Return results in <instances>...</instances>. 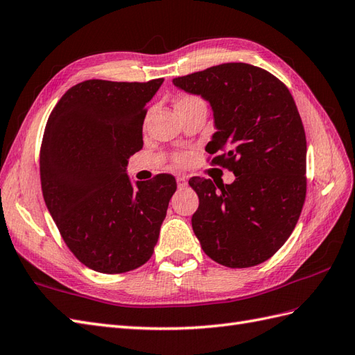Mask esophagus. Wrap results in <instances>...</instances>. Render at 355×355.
Wrapping results in <instances>:
<instances>
[{
    "instance_id": "34e87169",
    "label": "esophagus",
    "mask_w": 355,
    "mask_h": 355,
    "mask_svg": "<svg viewBox=\"0 0 355 355\" xmlns=\"http://www.w3.org/2000/svg\"><path fill=\"white\" fill-rule=\"evenodd\" d=\"M177 184H178V187H180V189L186 187V186H187V178H186V177H183V175L177 177Z\"/></svg>"
}]
</instances>
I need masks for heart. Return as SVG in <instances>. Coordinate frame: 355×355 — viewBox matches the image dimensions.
<instances>
[{
  "instance_id": "1",
  "label": "heart",
  "mask_w": 355,
  "mask_h": 355,
  "mask_svg": "<svg viewBox=\"0 0 355 355\" xmlns=\"http://www.w3.org/2000/svg\"><path fill=\"white\" fill-rule=\"evenodd\" d=\"M198 103H204V100L199 96H196V94H183V96H180L177 98L175 109L180 112L181 109L193 106V105H198ZM174 160H175V163H178V165H184V163L187 162V154L186 153H177L174 156Z\"/></svg>"
}]
</instances>
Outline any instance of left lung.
I'll return each instance as SVG.
<instances>
[{
	"instance_id": "8db88e82",
	"label": "left lung",
	"mask_w": 355,
	"mask_h": 355,
	"mask_svg": "<svg viewBox=\"0 0 355 355\" xmlns=\"http://www.w3.org/2000/svg\"><path fill=\"white\" fill-rule=\"evenodd\" d=\"M174 84L210 102L217 132L210 165L234 172L232 184L193 177L199 196L193 232L213 261L230 268L262 264L293 234L306 199V133L286 85L270 71L226 62Z\"/></svg>"
}]
</instances>
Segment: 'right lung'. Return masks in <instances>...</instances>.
<instances>
[{
  "label": "right lung",
  "mask_w": 355,
  "mask_h": 355,
  "mask_svg": "<svg viewBox=\"0 0 355 355\" xmlns=\"http://www.w3.org/2000/svg\"><path fill=\"white\" fill-rule=\"evenodd\" d=\"M148 83L89 79L67 89L40 147L42 193L62 240L91 270L132 271L147 262L177 190L171 174L130 183L127 159L142 148Z\"/></svg>",
  "instance_id": "right-lung-1"
}]
</instances>
